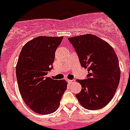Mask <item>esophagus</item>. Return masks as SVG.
I'll list each match as a JSON object with an SVG mask.
<instances>
[{
    "label": "esophagus",
    "instance_id": "obj_1",
    "mask_svg": "<svg viewBox=\"0 0 130 130\" xmlns=\"http://www.w3.org/2000/svg\"><path fill=\"white\" fill-rule=\"evenodd\" d=\"M75 82V80H74V79H69V80H68V82H69V84H73Z\"/></svg>",
    "mask_w": 130,
    "mask_h": 130
}]
</instances>
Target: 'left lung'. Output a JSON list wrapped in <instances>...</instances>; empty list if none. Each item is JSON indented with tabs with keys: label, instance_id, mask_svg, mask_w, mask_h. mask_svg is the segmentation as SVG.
Here are the masks:
<instances>
[{
	"label": "left lung",
	"instance_id": "1",
	"mask_svg": "<svg viewBox=\"0 0 130 130\" xmlns=\"http://www.w3.org/2000/svg\"><path fill=\"white\" fill-rule=\"evenodd\" d=\"M68 39L82 67L88 71L87 79H77L82 90L75 96L85 109L103 108L111 101L120 79L119 61L114 49L106 41L90 34Z\"/></svg>",
	"mask_w": 130,
	"mask_h": 130
}]
</instances>
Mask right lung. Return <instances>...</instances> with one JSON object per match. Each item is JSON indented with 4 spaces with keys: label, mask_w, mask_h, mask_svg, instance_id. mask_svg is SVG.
Returning <instances> with one entry per match:
<instances>
[{
    "label": "right lung",
    "mask_w": 130,
    "mask_h": 130,
    "mask_svg": "<svg viewBox=\"0 0 130 130\" xmlns=\"http://www.w3.org/2000/svg\"><path fill=\"white\" fill-rule=\"evenodd\" d=\"M63 38L38 36L21 49L16 66V76L22 99L36 113L47 115L57 111L67 83L46 77L53 69L55 51Z\"/></svg>",
    "instance_id": "1"
}]
</instances>
